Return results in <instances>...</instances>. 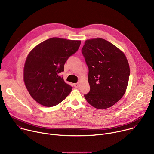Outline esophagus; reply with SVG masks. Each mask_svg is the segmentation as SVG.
Wrapping results in <instances>:
<instances>
[{"instance_id": "34e87169", "label": "esophagus", "mask_w": 154, "mask_h": 154, "mask_svg": "<svg viewBox=\"0 0 154 154\" xmlns=\"http://www.w3.org/2000/svg\"><path fill=\"white\" fill-rule=\"evenodd\" d=\"M74 87L75 88H79L80 86V83H74Z\"/></svg>"}]
</instances>
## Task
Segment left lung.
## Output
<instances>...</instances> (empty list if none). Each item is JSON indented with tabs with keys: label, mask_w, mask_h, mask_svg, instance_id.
Masks as SVG:
<instances>
[{
	"label": "left lung",
	"mask_w": 154,
	"mask_h": 154,
	"mask_svg": "<svg viewBox=\"0 0 154 154\" xmlns=\"http://www.w3.org/2000/svg\"><path fill=\"white\" fill-rule=\"evenodd\" d=\"M82 52L90 86L85 98L97 109L111 107L124 96L128 83L130 68L124 53L102 38L86 40Z\"/></svg>",
	"instance_id": "left-lung-1"
}]
</instances>
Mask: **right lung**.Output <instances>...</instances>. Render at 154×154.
Wrapping results in <instances>:
<instances>
[{
    "mask_svg": "<svg viewBox=\"0 0 154 154\" xmlns=\"http://www.w3.org/2000/svg\"><path fill=\"white\" fill-rule=\"evenodd\" d=\"M80 40L51 38L36 46L28 54L24 67V82L32 98L48 107L61 102L72 87L60 73L68 58L75 53Z\"/></svg>",
    "mask_w": 154,
    "mask_h": 154,
    "instance_id": "right-lung-1",
    "label": "right lung"
}]
</instances>
